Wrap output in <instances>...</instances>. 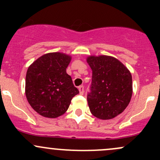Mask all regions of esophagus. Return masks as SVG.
Wrapping results in <instances>:
<instances>
[{"label":"esophagus","instance_id":"obj_1","mask_svg":"<svg viewBox=\"0 0 160 160\" xmlns=\"http://www.w3.org/2000/svg\"><path fill=\"white\" fill-rule=\"evenodd\" d=\"M78 89L79 91H80V94L83 95V93H84V88H83V86H80Z\"/></svg>","mask_w":160,"mask_h":160}]
</instances>
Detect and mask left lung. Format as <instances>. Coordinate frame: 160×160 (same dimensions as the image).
I'll return each instance as SVG.
<instances>
[{
	"instance_id": "1",
	"label": "left lung",
	"mask_w": 160,
	"mask_h": 160,
	"mask_svg": "<svg viewBox=\"0 0 160 160\" xmlns=\"http://www.w3.org/2000/svg\"><path fill=\"white\" fill-rule=\"evenodd\" d=\"M87 62L92 70L88 106L93 116L102 120L123 112L132 95L130 71L122 62L110 56H89Z\"/></svg>"
}]
</instances>
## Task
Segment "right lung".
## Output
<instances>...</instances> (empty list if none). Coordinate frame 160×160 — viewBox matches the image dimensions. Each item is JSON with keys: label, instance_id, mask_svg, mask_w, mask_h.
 Here are the masks:
<instances>
[{"label": "right lung", "instance_id": "right-lung-1", "mask_svg": "<svg viewBox=\"0 0 160 160\" xmlns=\"http://www.w3.org/2000/svg\"><path fill=\"white\" fill-rule=\"evenodd\" d=\"M62 52L44 54L29 66L25 77V95L31 107L40 115L56 118L69 108L79 90L67 73L71 61Z\"/></svg>", "mask_w": 160, "mask_h": 160}]
</instances>
